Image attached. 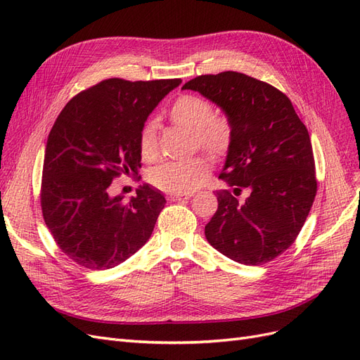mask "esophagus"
Instances as JSON below:
<instances>
[{
  "instance_id": "esophagus-1",
  "label": "esophagus",
  "mask_w": 360,
  "mask_h": 360,
  "mask_svg": "<svg viewBox=\"0 0 360 360\" xmlns=\"http://www.w3.org/2000/svg\"><path fill=\"white\" fill-rule=\"evenodd\" d=\"M192 195H168V198L171 201H184V200H191Z\"/></svg>"
}]
</instances>
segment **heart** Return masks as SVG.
Segmentation results:
<instances>
[{"mask_svg": "<svg viewBox=\"0 0 360 360\" xmlns=\"http://www.w3.org/2000/svg\"><path fill=\"white\" fill-rule=\"evenodd\" d=\"M168 115L174 124L193 130V146L202 148L212 158L222 159L230 153L234 141L233 124L225 115L216 114L214 105L205 97L181 94L171 105ZM138 146L144 160L151 162L158 158L159 141L155 120H150L141 129ZM210 171V162L204 156L168 160L150 171L148 181L163 192L189 193L207 180Z\"/></svg>", "mask_w": 360, "mask_h": 360, "instance_id": "b5f03b06", "label": "heart"}]
</instances>
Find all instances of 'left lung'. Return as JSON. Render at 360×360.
Here are the masks:
<instances>
[{"mask_svg": "<svg viewBox=\"0 0 360 360\" xmlns=\"http://www.w3.org/2000/svg\"><path fill=\"white\" fill-rule=\"evenodd\" d=\"M183 89L221 106L234 129L219 176L233 191H216L207 240L237 263L266 264L296 240L317 193L308 129L284 93L245 73L201 75Z\"/></svg>", "mask_w": 360, "mask_h": 360, "instance_id": "1", "label": "left lung"}]
</instances>
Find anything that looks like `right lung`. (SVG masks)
<instances>
[{
    "instance_id": "right-lung-1",
    "label": "right lung",
    "mask_w": 360,
    "mask_h": 360,
    "mask_svg": "<svg viewBox=\"0 0 360 360\" xmlns=\"http://www.w3.org/2000/svg\"><path fill=\"white\" fill-rule=\"evenodd\" d=\"M180 84L103 79L76 94L57 117L43 160L40 204L53 240L76 264L115 267L153 233L163 195L144 184L126 202L111 195V183L122 174L139 177L141 129Z\"/></svg>"
}]
</instances>
